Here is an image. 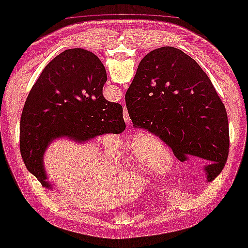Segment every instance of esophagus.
<instances>
[{"label": "esophagus", "instance_id": "obj_1", "mask_svg": "<svg viewBox=\"0 0 248 248\" xmlns=\"http://www.w3.org/2000/svg\"><path fill=\"white\" fill-rule=\"evenodd\" d=\"M126 118H128V117H126ZM126 118H125V119H126Z\"/></svg>", "mask_w": 248, "mask_h": 248}]
</instances>
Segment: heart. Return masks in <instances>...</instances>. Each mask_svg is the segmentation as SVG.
Masks as SVG:
<instances>
[{
    "instance_id": "b5f03b06",
    "label": "heart",
    "mask_w": 248,
    "mask_h": 248,
    "mask_svg": "<svg viewBox=\"0 0 248 248\" xmlns=\"http://www.w3.org/2000/svg\"><path fill=\"white\" fill-rule=\"evenodd\" d=\"M113 154V150L109 152ZM134 166L144 173H152L168 166L170 162L169 151L160 141L148 138L135 143L131 148Z\"/></svg>"
}]
</instances>
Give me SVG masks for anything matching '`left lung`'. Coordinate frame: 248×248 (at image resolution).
I'll use <instances>...</instances> for the list:
<instances>
[{
    "mask_svg": "<svg viewBox=\"0 0 248 248\" xmlns=\"http://www.w3.org/2000/svg\"><path fill=\"white\" fill-rule=\"evenodd\" d=\"M136 129L157 136L179 160L195 157L217 176L230 148L226 108L205 72L172 46L146 54L125 95Z\"/></svg>",
    "mask_w": 248,
    "mask_h": 248,
    "instance_id": "8db88e82",
    "label": "left lung"
}]
</instances>
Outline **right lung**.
I'll use <instances>...</instances> for the list:
<instances>
[{
	"mask_svg": "<svg viewBox=\"0 0 248 248\" xmlns=\"http://www.w3.org/2000/svg\"><path fill=\"white\" fill-rule=\"evenodd\" d=\"M105 66L86 49L61 53L45 67L31 88L19 125V148L27 170L42 186L46 181L44 153L54 139L85 142L104 133L125 130L122 106L106 101Z\"/></svg>",
	"mask_w": 248,
	"mask_h": 248,
	"instance_id": "obj_1",
	"label": "right lung"
}]
</instances>
